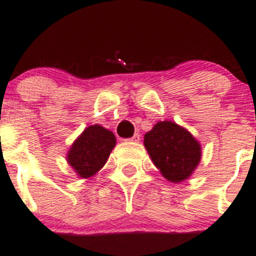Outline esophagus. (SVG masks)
Masks as SVG:
<instances>
[{"mask_svg":"<svg viewBox=\"0 0 256 256\" xmlns=\"http://www.w3.org/2000/svg\"><path fill=\"white\" fill-rule=\"evenodd\" d=\"M140 138H141V136L138 135V134H135L132 138H128V141H132V142H138V141H140Z\"/></svg>","mask_w":256,"mask_h":256,"instance_id":"esophagus-1","label":"esophagus"}]
</instances>
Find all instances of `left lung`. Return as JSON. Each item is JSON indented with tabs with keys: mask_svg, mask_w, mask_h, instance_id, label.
Wrapping results in <instances>:
<instances>
[{
	"mask_svg": "<svg viewBox=\"0 0 256 256\" xmlns=\"http://www.w3.org/2000/svg\"><path fill=\"white\" fill-rule=\"evenodd\" d=\"M144 145L161 175L174 184L190 178L202 160V145L174 121H158L144 136Z\"/></svg>",
	"mask_w": 256,
	"mask_h": 256,
	"instance_id": "1",
	"label": "left lung"
}]
</instances>
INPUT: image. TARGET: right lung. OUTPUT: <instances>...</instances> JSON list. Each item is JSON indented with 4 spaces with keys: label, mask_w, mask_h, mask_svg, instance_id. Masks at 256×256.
Returning a JSON list of instances; mask_svg holds the SVG:
<instances>
[{
    "label": "right lung",
    "mask_w": 256,
    "mask_h": 256,
    "mask_svg": "<svg viewBox=\"0 0 256 256\" xmlns=\"http://www.w3.org/2000/svg\"><path fill=\"white\" fill-rule=\"evenodd\" d=\"M115 145L112 131L98 124L88 126L68 148V164L78 178H90L104 168Z\"/></svg>",
    "instance_id": "add662e5"
}]
</instances>
